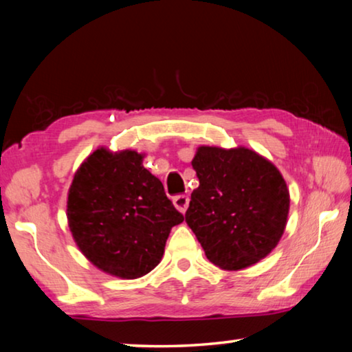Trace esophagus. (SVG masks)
Listing matches in <instances>:
<instances>
[{
    "mask_svg": "<svg viewBox=\"0 0 352 352\" xmlns=\"http://www.w3.org/2000/svg\"><path fill=\"white\" fill-rule=\"evenodd\" d=\"M174 205H175V208L180 212H184L188 210V206H189V195H186V194H180V195H175L174 197Z\"/></svg>",
    "mask_w": 352,
    "mask_h": 352,
    "instance_id": "obj_1",
    "label": "esophagus"
}]
</instances>
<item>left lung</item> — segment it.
<instances>
[{
  "label": "left lung",
  "mask_w": 352,
  "mask_h": 352,
  "mask_svg": "<svg viewBox=\"0 0 352 352\" xmlns=\"http://www.w3.org/2000/svg\"><path fill=\"white\" fill-rule=\"evenodd\" d=\"M199 188L184 217L206 258L241 270L265 258L284 233L289 189L269 160L250 148L200 147L192 160Z\"/></svg>",
  "instance_id": "left-lung-1"
}]
</instances>
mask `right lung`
<instances>
[{
	"label": "right lung",
	"mask_w": 352,
	"mask_h": 352,
	"mask_svg": "<svg viewBox=\"0 0 352 352\" xmlns=\"http://www.w3.org/2000/svg\"><path fill=\"white\" fill-rule=\"evenodd\" d=\"M68 222L80 252L98 269L135 279L160 264L174 225L183 222L163 183L133 151L98 148L74 175Z\"/></svg>",
	"instance_id": "obj_1"
}]
</instances>
